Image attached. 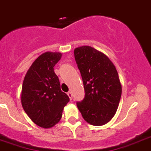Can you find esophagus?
Instances as JSON below:
<instances>
[{"label":"esophagus","mask_w":151,"mask_h":151,"mask_svg":"<svg viewBox=\"0 0 151 151\" xmlns=\"http://www.w3.org/2000/svg\"><path fill=\"white\" fill-rule=\"evenodd\" d=\"M68 97H69V98H70V100H72V98H73V95H72V93L71 92V91H68Z\"/></svg>","instance_id":"1"}]
</instances>
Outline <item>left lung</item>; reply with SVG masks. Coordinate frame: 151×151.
<instances>
[{"label":"left lung","instance_id":"8db88e82","mask_svg":"<svg viewBox=\"0 0 151 151\" xmlns=\"http://www.w3.org/2000/svg\"><path fill=\"white\" fill-rule=\"evenodd\" d=\"M74 53L86 93L77 108L90 124H106L115 115L122 96L116 68L106 55L90 46L77 47Z\"/></svg>","mask_w":151,"mask_h":151}]
</instances>
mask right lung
I'll list each match as a JSON object with an SVG mask.
<instances>
[{
    "mask_svg": "<svg viewBox=\"0 0 151 151\" xmlns=\"http://www.w3.org/2000/svg\"><path fill=\"white\" fill-rule=\"evenodd\" d=\"M62 57L59 52H45L29 67L22 85L24 110L36 125L50 128L60 121L69 98L61 91L53 67Z\"/></svg>",
    "mask_w": 151,
    "mask_h": 151,
    "instance_id": "add662e5",
    "label": "right lung"
}]
</instances>
